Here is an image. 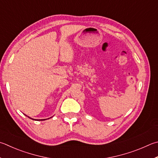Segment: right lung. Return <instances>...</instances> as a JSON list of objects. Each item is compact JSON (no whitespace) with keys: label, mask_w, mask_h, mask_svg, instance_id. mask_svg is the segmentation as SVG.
<instances>
[{"label":"right lung","mask_w":158,"mask_h":158,"mask_svg":"<svg viewBox=\"0 0 158 158\" xmlns=\"http://www.w3.org/2000/svg\"><path fill=\"white\" fill-rule=\"evenodd\" d=\"M41 120H42V119H41ZM43 120H44V119H43ZM44 120H45V119H44Z\"/></svg>","instance_id":"obj_1"}]
</instances>
